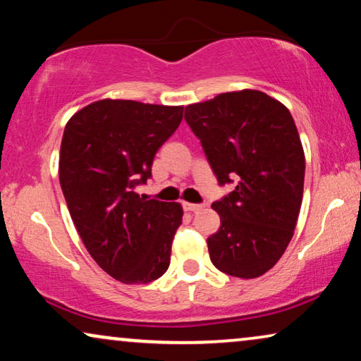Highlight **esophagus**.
I'll return each mask as SVG.
<instances>
[{
	"instance_id": "34e87169",
	"label": "esophagus",
	"mask_w": 361,
	"mask_h": 361,
	"mask_svg": "<svg viewBox=\"0 0 361 361\" xmlns=\"http://www.w3.org/2000/svg\"><path fill=\"white\" fill-rule=\"evenodd\" d=\"M186 211H191V213H196V211L203 209L204 204H195V203H183Z\"/></svg>"
}]
</instances>
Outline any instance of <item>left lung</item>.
<instances>
[{"label":"left lung","mask_w":361,"mask_h":361,"mask_svg":"<svg viewBox=\"0 0 361 361\" xmlns=\"http://www.w3.org/2000/svg\"><path fill=\"white\" fill-rule=\"evenodd\" d=\"M185 120L219 186L236 185L213 203L221 226L206 239L211 262L233 277L262 276L289 246L302 204L305 157L294 118L247 89L188 105Z\"/></svg>","instance_id":"obj_1"}]
</instances>
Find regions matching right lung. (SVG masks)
Masks as SVG:
<instances>
[{
  "label": "right lung",
  "mask_w": 361,
  "mask_h": 361,
  "mask_svg": "<svg viewBox=\"0 0 361 361\" xmlns=\"http://www.w3.org/2000/svg\"><path fill=\"white\" fill-rule=\"evenodd\" d=\"M181 118L183 107L104 99L64 128L59 181L71 218L94 261L123 284H148L170 266L183 209L135 188Z\"/></svg>",
  "instance_id": "add662e5"
}]
</instances>
